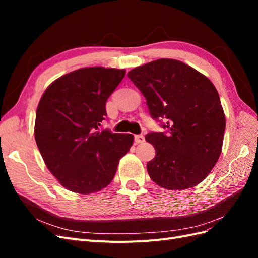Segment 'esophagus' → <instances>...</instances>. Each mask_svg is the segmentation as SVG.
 <instances>
[{
	"label": "esophagus",
	"instance_id": "esophagus-1",
	"mask_svg": "<svg viewBox=\"0 0 258 258\" xmlns=\"http://www.w3.org/2000/svg\"><path fill=\"white\" fill-rule=\"evenodd\" d=\"M135 141L137 143H143L145 141V138L143 135H137L135 136Z\"/></svg>",
	"mask_w": 258,
	"mask_h": 258
}]
</instances>
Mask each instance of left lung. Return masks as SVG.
Returning a JSON list of instances; mask_svg holds the SVG:
<instances>
[{
	"mask_svg": "<svg viewBox=\"0 0 258 258\" xmlns=\"http://www.w3.org/2000/svg\"><path fill=\"white\" fill-rule=\"evenodd\" d=\"M128 77L143 93L152 118L167 129L145 137L156 151L155 158L147 162L148 175L169 190L201 183L220 158L226 126L214 85L174 59L135 68Z\"/></svg>",
	"mask_w": 258,
	"mask_h": 258,
	"instance_id": "left-lung-1",
	"label": "left lung"
}]
</instances>
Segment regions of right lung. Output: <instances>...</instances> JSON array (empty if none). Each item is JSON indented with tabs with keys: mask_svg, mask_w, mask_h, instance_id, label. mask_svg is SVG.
<instances>
[{
	"mask_svg": "<svg viewBox=\"0 0 258 258\" xmlns=\"http://www.w3.org/2000/svg\"><path fill=\"white\" fill-rule=\"evenodd\" d=\"M126 70L92 67L54 81L38 103L34 136L48 170L67 189L99 191L112 182L134 136L101 130L106 101Z\"/></svg>",
	"mask_w": 258,
	"mask_h": 258,
	"instance_id": "1",
	"label": "right lung"
}]
</instances>
